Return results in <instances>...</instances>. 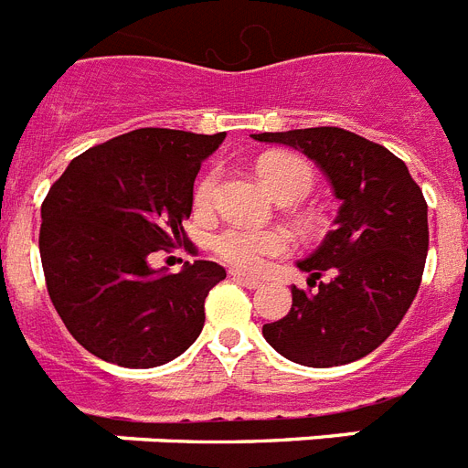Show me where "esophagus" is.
Segmentation results:
<instances>
[{
    "label": "esophagus",
    "mask_w": 468,
    "mask_h": 468,
    "mask_svg": "<svg viewBox=\"0 0 468 468\" xmlns=\"http://www.w3.org/2000/svg\"><path fill=\"white\" fill-rule=\"evenodd\" d=\"M229 275H231V280H234V282L249 287V290H256V287L263 285V282H261V280H258V278H251V275H244V272H239V271H231Z\"/></svg>",
    "instance_id": "34e87169"
}]
</instances>
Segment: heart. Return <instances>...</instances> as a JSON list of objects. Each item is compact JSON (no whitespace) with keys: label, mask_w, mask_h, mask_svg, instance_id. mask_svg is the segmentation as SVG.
Instances as JSON below:
<instances>
[{"label":"heart","mask_w":468,"mask_h":468,"mask_svg":"<svg viewBox=\"0 0 468 468\" xmlns=\"http://www.w3.org/2000/svg\"><path fill=\"white\" fill-rule=\"evenodd\" d=\"M258 176L275 196L304 197L312 188V169L304 159L294 154H265L258 162ZM219 174H205L196 186L193 203L196 210H210L217 197ZM292 249V237L285 229H249V227H227L212 239V251L224 263L239 271H261L268 258L282 256Z\"/></svg>","instance_id":"heart-1"}]
</instances>
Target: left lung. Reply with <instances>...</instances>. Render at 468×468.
<instances>
[{
  "label": "left lung",
  "instance_id": "8db88e82",
  "mask_svg": "<svg viewBox=\"0 0 468 468\" xmlns=\"http://www.w3.org/2000/svg\"><path fill=\"white\" fill-rule=\"evenodd\" d=\"M299 149L326 174L340 210L335 227L299 271L292 309L263 335L282 357L338 367L379 347L409 312L428 256V203L406 164L387 147L343 128L251 134ZM328 271L332 280L320 282Z\"/></svg>",
  "mask_w": 468,
  "mask_h": 468
}]
</instances>
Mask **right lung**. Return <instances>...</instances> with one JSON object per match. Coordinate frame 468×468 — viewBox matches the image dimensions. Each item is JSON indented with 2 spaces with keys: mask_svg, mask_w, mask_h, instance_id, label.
<instances>
[{
  "mask_svg": "<svg viewBox=\"0 0 468 468\" xmlns=\"http://www.w3.org/2000/svg\"><path fill=\"white\" fill-rule=\"evenodd\" d=\"M224 133L140 128L86 149L40 207V261L59 319L101 360L149 369L186 353L203 331L205 297L227 278L193 261L166 275L149 265L186 239L200 164Z\"/></svg>",
  "mask_w": 468,
  "mask_h": 468,
  "instance_id": "obj_1",
  "label": "right lung"
}]
</instances>
